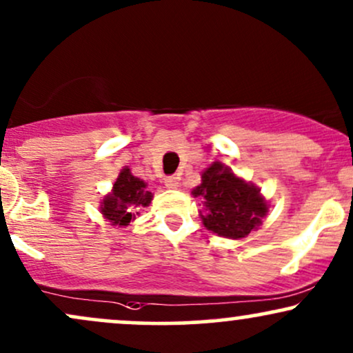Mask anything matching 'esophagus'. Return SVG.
I'll use <instances>...</instances> for the list:
<instances>
[{"instance_id": "obj_1", "label": "esophagus", "mask_w": 353, "mask_h": 353, "mask_svg": "<svg viewBox=\"0 0 353 353\" xmlns=\"http://www.w3.org/2000/svg\"><path fill=\"white\" fill-rule=\"evenodd\" d=\"M164 185L168 189H177V188H179V177H177V176H168L164 179Z\"/></svg>"}]
</instances>
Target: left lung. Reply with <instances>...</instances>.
<instances>
[{
	"label": "left lung",
	"mask_w": 353,
	"mask_h": 353,
	"mask_svg": "<svg viewBox=\"0 0 353 353\" xmlns=\"http://www.w3.org/2000/svg\"><path fill=\"white\" fill-rule=\"evenodd\" d=\"M205 205L202 222L225 239H243L260 227L268 212L260 189L246 184L223 164L214 163L202 174V184L192 190Z\"/></svg>",
	"instance_id": "left-lung-1"
}]
</instances>
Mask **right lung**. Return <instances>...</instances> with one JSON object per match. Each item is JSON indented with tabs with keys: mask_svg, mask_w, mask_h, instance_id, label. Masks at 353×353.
I'll return each instance as SVG.
<instances>
[{
	"mask_svg": "<svg viewBox=\"0 0 353 353\" xmlns=\"http://www.w3.org/2000/svg\"><path fill=\"white\" fill-rule=\"evenodd\" d=\"M152 194L146 190V184L125 168L114 182L112 194L101 202V214L110 220L112 225H128L139 207H148Z\"/></svg>",
	"mask_w": 353,
	"mask_h": 353,
	"instance_id": "obj_1",
	"label": "right lung"
}]
</instances>
